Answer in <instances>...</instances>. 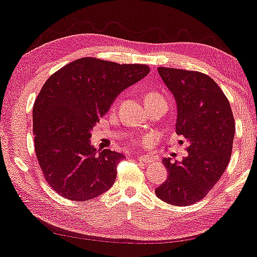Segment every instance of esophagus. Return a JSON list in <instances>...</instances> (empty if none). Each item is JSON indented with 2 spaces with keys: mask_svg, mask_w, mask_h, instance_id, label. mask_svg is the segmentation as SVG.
<instances>
[{
  "mask_svg": "<svg viewBox=\"0 0 257 257\" xmlns=\"http://www.w3.org/2000/svg\"><path fill=\"white\" fill-rule=\"evenodd\" d=\"M139 161L141 163H143V164H149V163H152L153 162V157H150V156H147V155H140L139 156Z\"/></svg>",
  "mask_w": 257,
  "mask_h": 257,
  "instance_id": "1",
  "label": "esophagus"
}]
</instances>
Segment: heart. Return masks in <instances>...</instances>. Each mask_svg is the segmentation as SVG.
I'll use <instances>...</instances> for the list:
<instances>
[{
  "label": "heart",
  "instance_id": "heart-1",
  "mask_svg": "<svg viewBox=\"0 0 257 257\" xmlns=\"http://www.w3.org/2000/svg\"><path fill=\"white\" fill-rule=\"evenodd\" d=\"M166 102V98H164L162 95L160 93H157V91H148V93L146 94V102L147 103H153V102Z\"/></svg>",
  "mask_w": 257,
  "mask_h": 257
}]
</instances>
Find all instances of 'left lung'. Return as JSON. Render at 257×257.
I'll return each mask as SVG.
<instances>
[{
    "mask_svg": "<svg viewBox=\"0 0 257 257\" xmlns=\"http://www.w3.org/2000/svg\"><path fill=\"white\" fill-rule=\"evenodd\" d=\"M157 70L176 101V134L184 136L189 147L182 160H162L168 179L155 193L169 204L189 206L202 200L227 168L234 116L223 91L208 75L163 67Z\"/></svg>",
    "mask_w": 257,
    "mask_h": 257,
    "instance_id": "left-lung-1",
    "label": "left lung"
}]
</instances>
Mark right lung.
I'll return each mask as SVG.
<instances>
[{"mask_svg":"<svg viewBox=\"0 0 257 257\" xmlns=\"http://www.w3.org/2000/svg\"><path fill=\"white\" fill-rule=\"evenodd\" d=\"M145 64H118L93 57L68 63L48 78L33 108L40 167L49 186L78 202L107 191L123 154L96 149L91 131L124 89L149 73Z\"/></svg>","mask_w":257,"mask_h":257,"instance_id":"add662e5","label":"right lung"}]
</instances>
